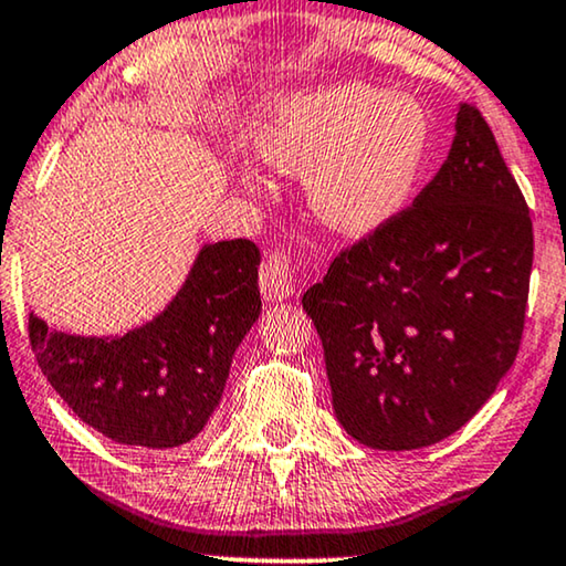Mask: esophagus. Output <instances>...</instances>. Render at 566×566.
<instances>
[{
	"label": "esophagus",
	"mask_w": 566,
	"mask_h": 566,
	"mask_svg": "<svg viewBox=\"0 0 566 566\" xmlns=\"http://www.w3.org/2000/svg\"><path fill=\"white\" fill-rule=\"evenodd\" d=\"M293 273H296V265H293L289 252H270L260 268V291L265 301L289 298L293 293Z\"/></svg>",
	"instance_id": "1"
}]
</instances>
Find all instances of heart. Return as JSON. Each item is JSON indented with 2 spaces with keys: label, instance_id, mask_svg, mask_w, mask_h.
Here are the masks:
<instances>
[{
  "label": "heart",
  "instance_id": "heart-1",
  "mask_svg": "<svg viewBox=\"0 0 566 566\" xmlns=\"http://www.w3.org/2000/svg\"><path fill=\"white\" fill-rule=\"evenodd\" d=\"M254 151L281 172H306L314 213L345 234H368L415 198L430 123L417 103L366 84H339L277 103Z\"/></svg>",
  "mask_w": 566,
  "mask_h": 566
}]
</instances>
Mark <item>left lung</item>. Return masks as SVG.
<instances>
[{
    "label": "left lung",
    "mask_w": 566,
    "mask_h": 566,
    "mask_svg": "<svg viewBox=\"0 0 566 566\" xmlns=\"http://www.w3.org/2000/svg\"><path fill=\"white\" fill-rule=\"evenodd\" d=\"M531 265L528 203L484 115L461 105L415 203L345 247L301 298L347 436L412 451L463 428L513 366Z\"/></svg>",
    "instance_id": "obj_1"
}]
</instances>
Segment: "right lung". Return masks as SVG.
<instances>
[{
	"instance_id": "1",
	"label": "right lung",
	"mask_w": 566,
	"mask_h": 566,
	"mask_svg": "<svg viewBox=\"0 0 566 566\" xmlns=\"http://www.w3.org/2000/svg\"><path fill=\"white\" fill-rule=\"evenodd\" d=\"M260 250L206 244L169 306L123 337L51 332L30 314L38 366L72 412L128 448L190 443L219 407L239 343L258 322Z\"/></svg>"
}]
</instances>
